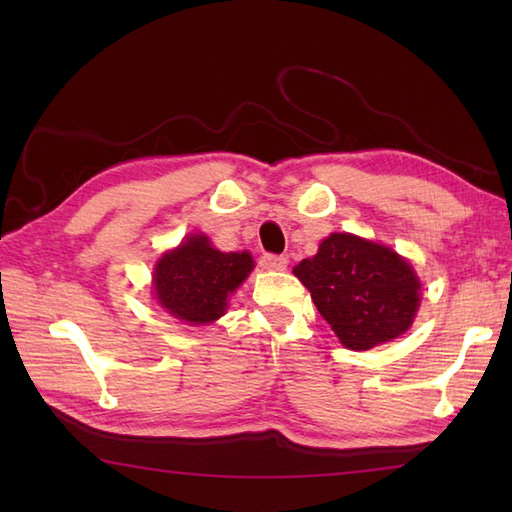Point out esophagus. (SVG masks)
I'll return each mask as SVG.
<instances>
[{"label": "esophagus", "mask_w": 512, "mask_h": 512, "mask_svg": "<svg viewBox=\"0 0 512 512\" xmlns=\"http://www.w3.org/2000/svg\"><path fill=\"white\" fill-rule=\"evenodd\" d=\"M259 264L270 270H284L288 266V257L286 255H275V253H264Z\"/></svg>", "instance_id": "obj_1"}]
</instances>
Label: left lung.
<instances>
[{
    "label": "left lung",
    "instance_id": "1",
    "mask_svg": "<svg viewBox=\"0 0 512 512\" xmlns=\"http://www.w3.org/2000/svg\"><path fill=\"white\" fill-rule=\"evenodd\" d=\"M314 306L350 350H369L405 332L418 310L420 281L394 250L347 233L323 239L295 268Z\"/></svg>",
    "mask_w": 512,
    "mask_h": 512
}]
</instances>
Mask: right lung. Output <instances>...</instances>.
I'll return each mask as SVG.
<instances>
[{"label": "right lung", "mask_w": 512, "mask_h": 512, "mask_svg": "<svg viewBox=\"0 0 512 512\" xmlns=\"http://www.w3.org/2000/svg\"><path fill=\"white\" fill-rule=\"evenodd\" d=\"M253 270L248 253H220L204 235L158 259L154 273L156 297L176 319L193 325L222 317L226 299Z\"/></svg>", "instance_id": "add662e5"}]
</instances>
